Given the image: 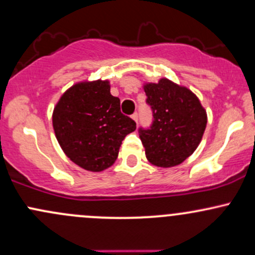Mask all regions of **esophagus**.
I'll use <instances>...</instances> for the list:
<instances>
[{
	"label": "esophagus",
	"mask_w": 255,
	"mask_h": 255,
	"mask_svg": "<svg viewBox=\"0 0 255 255\" xmlns=\"http://www.w3.org/2000/svg\"><path fill=\"white\" fill-rule=\"evenodd\" d=\"M132 119L134 120V121H135L136 123H138V120H139V116H138V113H134L133 115H132Z\"/></svg>",
	"instance_id": "34e87169"
}]
</instances>
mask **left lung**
<instances>
[{"label":"left lung","mask_w":255,"mask_h":255,"mask_svg":"<svg viewBox=\"0 0 255 255\" xmlns=\"http://www.w3.org/2000/svg\"><path fill=\"white\" fill-rule=\"evenodd\" d=\"M144 91L153 117L149 128H139L146 158L163 168L178 166L202 139L207 125L205 109L190 89L167 78L147 83Z\"/></svg>","instance_id":"8db88e82"}]
</instances>
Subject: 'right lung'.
<instances>
[{"instance_id": "right-lung-1", "label": "right lung", "mask_w": 255, "mask_h": 255, "mask_svg": "<svg viewBox=\"0 0 255 255\" xmlns=\"http://www.w3.org/2000/svg\"><path fill=\"white\" fill-rule=\"evenodd\" d=\"M53 128L61 149L74 163L91 172L113 166L126 135L135 130L111 96L109 81L72 86L55 105Z\"/></svg>"}]
</instances>
